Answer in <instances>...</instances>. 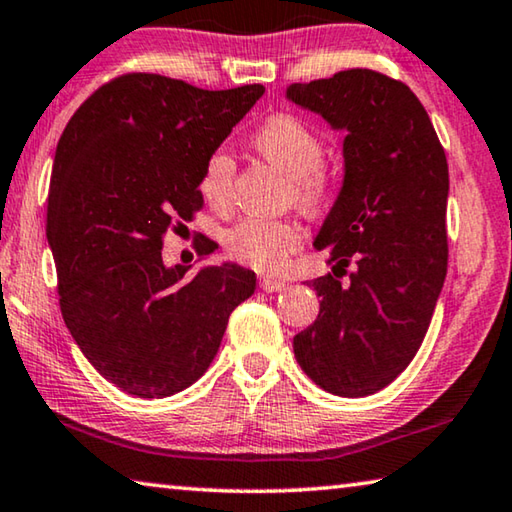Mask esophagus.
<instances>
[{
  "label": "esophagus",
  "mask_w": 512,
  "mask_h": 512,
  "mask_svg": "<svg viewBox=\"0 0 512 512\" xmlns=\"http://www.w3.org/2000/svg\"><path fill=\"white\" fill-rule=\"evenodd\" d=\"M259 287L264 291H285L287 289V282L285 280H278V278H259Z\"/></svg>",
  "instance_id": "1"
}]
</instances>
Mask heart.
<instances>
[{
	"mask_svg": "<svg viewBox=\"0 0 512 512\" xmlns=\"http://www.w3.org/2000/svg\"><path fill=\"white\" fill-rule=\"evenodd\" d=\"M255 150L294 177L296 193L305 205H321L330 193V180L319 164L323 141L314 129L291 113H278L264 120L253 134ZM234 157L225 148L205 159L200 175V193L209 205L225 207L232 198ZM225 246L237 262L262 273H278L289 255L303 246V232L291 221H273L262 216H243L225 232Z\"/></svg>",
	"mask_w": 512,
	"mask_h": 512,
	"instance_id": "b5f03b06",
	"label": "heart"
}]
</instances>
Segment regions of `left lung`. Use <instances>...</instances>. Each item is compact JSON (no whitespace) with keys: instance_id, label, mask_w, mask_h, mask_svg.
<instances>
[{"instance_id":"1","label":"left lung","mask_w":512,"mask_h":512,"mask_svg":"<svg viewBox=\"0 0 512 512\" xmlns=\"http://www.w3.org/2000/svg\"><path fill=\"white\" fill-rule=\"evenodd\" d=\"M287 100L344 132V180L314 239L337 266L310 280L319 316L294 337L307 376L335 396L376 394L415 358L446 278L449 166L403 81L353 68L287 86ZM346 273V269H344Z\"/></svg>"}]
</instances>
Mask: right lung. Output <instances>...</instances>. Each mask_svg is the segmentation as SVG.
I'll return each instance as SVG.
<instances>
[{
	"instance_id": "right-lung-1",
	"label": "right lung",
	"mask_w": 512,
	"mask_h": 512,
	"mask_svg": "<svg viewBox=\"0 0 512 512\" xmlns=\"http://www.w3.org/2000/svg\"><path fill=\"white\" fill-rule=\"evenodd\" d=\"M264 86L202 91L161 75L116 77L70 118L47 198L63 321L100 376L139 399L207 371L227 319L253 296L234 262L166 266L164 239L202 207L200 175ZM216 250L202 246L200 259Z\"/></svg>"
}]
</instances>
